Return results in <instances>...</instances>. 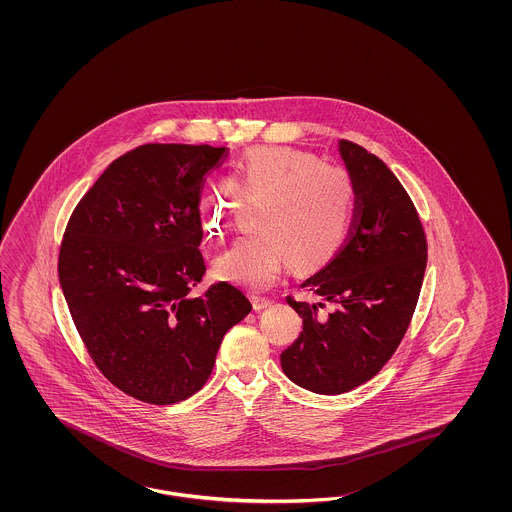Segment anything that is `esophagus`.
Wrapping results in <instances>:
<instances>
[{"mask_svg": "<svg viewBox=\"0 0 512 512\" xmlns=\"http://www.w3.org/2000/svg\"><path fill=\"white\" fill-rule=\"evenodd\" d=\"M251 302H253V310L255 311H263L272 306V300H268L264 296H251Z\"/></svg>", "mask_w": 512, "mask_h": 512, "instance_id": "esophagus-1", "label": "esophagus"}]
</instances>
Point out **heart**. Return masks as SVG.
<instances>
[{"label":"heart","instance_id":"1","mask_svg":"<svg viewBox=\"0 0 512 512\" xmlns=\"http://www.w3.org/2000/svg\"><path fill=\"white\" fill-rule=\"evenodd\" d=\"M255 233L240 236L217 255L219 281L249 291L268 289L287 261L308 272L325 266L349 233L357 187L349 172L321 163L296 148H259L242 157L219 186L201 193L197 216L202 234L219 240L227 233L236 201H255Z\"/></svg>","mask_w":512,"mask_h":512}]
</instances>
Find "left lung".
Here are the masks:
<instances>
[{"mask_svg": "<svg viewBox=\"0 0 512 512\" xmlns=\"http://www.w3.org/2000/svg\"><path fill=\"white\" fill-rule=\"evenodd\" d=\"M340 154L357 187L355 221L336 257L300 285L319 300L287 298L302 332L279 357L293 383L326 396L370 381L394 355L428 255L419 214L387 165L349 140Z\"/></svg>", "mask_w": 512, "mask_h": 512, "instance_id": "8db88e82", "label": "left lung"}]
</instances>
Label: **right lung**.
<instances>
[{"label": "right lung", "instance_id": "obj_1", "mask_svg": "<svg viewBox=\"0 0 512 512\" xmlns=\"http://www.w3.org/2000/svg\"><path fill=\"white\" fill-rule=\"evenodd\" d=\"M227 157L208 144H144L112 161L63 236V296L95 366L140 402L169 405L210 377L217 349L251 302L227 281L204 295L197 216L206 174Z\"/></svg>", "mask_w": 512, "mask_h": 512}]
</instances>
